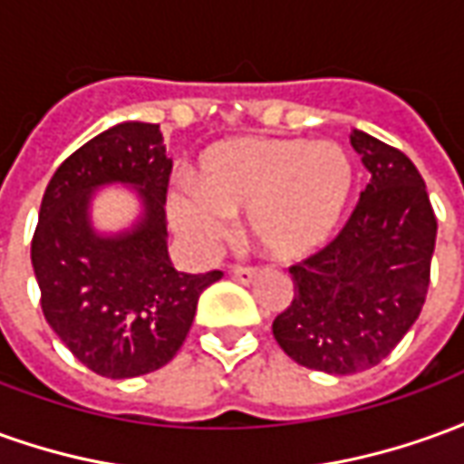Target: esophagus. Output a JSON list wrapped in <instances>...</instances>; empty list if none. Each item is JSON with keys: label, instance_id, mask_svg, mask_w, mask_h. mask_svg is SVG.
Masks as SVG:
<instances>
[{"label": "esophagus", "instance_id": "34e87169", "mask_svg": "<svg viewBox=\"0 0 464 464\" xmlns=\"http://www.w3.org/2000/svg\"><path fill=\"white\" fill-rule=\"evenodd\" d=\"M231 276L241 284H251L256 278V268H246V266H233Z\"/></svg>", "mask_w": 464, "mask_h": 464}]
</instances>
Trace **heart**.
<instances>
[{
  "label": "heart",
  "instance_id": "b5f03b06",
  "mask_svg": "<svg viewBox=\"0 0 464 464\" xmlns=\"http://www.w3.org/2000/svg\"><path fill=\"white\" fill-rule=\"evenodd\" d=\"M354 168L342 145L299 138H236L200 158L198 183L178 180L170 218L200 248L231 233L246 210L248 236L274 258H301L322 246L344 216Z\"/></svg>",
  "mask_w": 464,
  "mask_h": 464
}]
</instances>
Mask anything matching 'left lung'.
I'll return each instance as SVG.
<instances>
[{"mask_svg": "<svg viewBox=\"0 0 464 464\" xmlns=\"http://www.w3.org/2000/svg\"><path fill=\"white\" fill-rule=\"evenodd\" d=\"M369 183L322 251L291 266L294 299L274 339L301 367L354 374L390 356L422 311L437 218L420 170L387 142L354 130Z\"/></svg>", "mask_w": 464, "mask_h": 464, "instance_id": "left-lung-1", "label": "left lung"}]
</instances>
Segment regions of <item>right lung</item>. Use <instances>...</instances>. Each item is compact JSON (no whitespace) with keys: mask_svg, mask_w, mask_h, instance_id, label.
Listing matches in <instances>:
<instances>
[{"mask_svg":"<svg viewBox=\"0 0 464 464\" xmlns=\"http://www.w3.org/2000/svg\"><path fill=\"white\" fill-rule=\"evenodd\" d=\"M170 168L160 125L120 122L77 148L44 190L32 238L42 314L100 377L165 367L186 342L203 288L223 276L180 274L168 256ZM110 182L135 187L143 213L128 232L105 237L92 226L89 200Z\"/></svg>","mask_w":464,"mask_h":464,"instance_id":"obj_1","label":"right lung"}]
</instances>
